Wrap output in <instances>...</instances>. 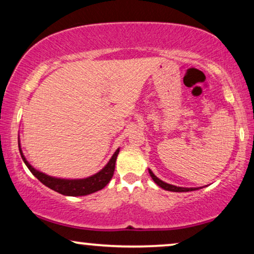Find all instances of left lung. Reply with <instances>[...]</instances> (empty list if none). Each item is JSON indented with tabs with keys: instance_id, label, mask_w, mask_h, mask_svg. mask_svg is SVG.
I'll use <instances>...</instances> for the list:
<instances>
[{
	"instance_id": "1",
	"label": "left lung",
	"mask_w": 254,
	"mask_h": 254,
	"mask_svg": "<svg viewBox=\"0 0 254 254\" xmlns=\"http://www.w3.org/2000/svg\"><path fill=\"white\" fill-rule=\"evenodd\" d=\"M149 172L151 179L154 180V182L156 183V185H159L160 188L164 189L166 191H172V192H189V191H196V190H199V189L202 188H180V186H176V185H172V184H168V183H165L162 182L161 179H159L155 174L153 173L150 170H148Z\"/></svg>"
}]
</instances>
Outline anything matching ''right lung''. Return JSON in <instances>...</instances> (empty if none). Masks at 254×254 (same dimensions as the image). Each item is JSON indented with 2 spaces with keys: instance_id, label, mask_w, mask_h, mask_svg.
<instances>
[{
  "instance_id": "obj_1",
  "label": "right lung",
  "mask_w": 254,
  "mask_h": 254,
  "mask_svg": "<svg viewBox=\"0 0 254 254\" xmlns=\"http://www.w3.org/2000/svg\"><path fill=\"white\" fill-rule=\"evenodd\" d=\"M19 150L25 165L27 166V168L31 171V173L33 174L40 183H43L44 185L50 188L51 190L58 192V193L64 194V196L72 197L87 196V194L94 193V192H97L99 190H103L105 186L110 183V180L112 179L113 173H115L116 160H117V156L119 154L118 148V149L115 151L112 157L110 159V161L104 166V168H101L98 173L93 174V176L82 178V179H64V178L48 176V174L36 170V168L26 160L24 153H22L21 145H20V139Z\"/></svg>"
}]
</instances>
